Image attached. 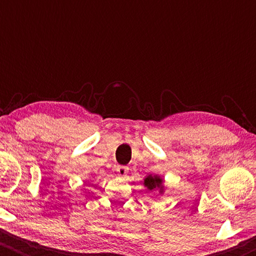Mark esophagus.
Listing matches in <instances>:
<instances>
[{
    "mask_svg": "<svg viewBox=\"0 0 256 256\" xmlns=\"http://www.w3.org/2000/svg\"><path fill=\"white\" fill-rule=\"evenodd\" d=\"M128 166H118L116 169H115V171H116V174H118V176L124 177L126 176V174H128Z\"/></svg>",
    "mask_w": 256,
    "mask_h": 256,
    "instance_id": "obj_1",
    "label": "esophagus"
}]
</instances>
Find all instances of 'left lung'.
I'll return each mask as SVG.
<instances>
[{
    "label": "left lung",
    "instance_id": "1",
    "mask_svg": "<svg viewBox=\"0 0 256 256\" xmlns=\"http://www.w3.org/2000/svg\"><path fill=\"white\" fill-rule=\"evenodd\" d=\"M144 186L148 188L149 192H152L155 190L162 191V180L158 176H148L144 180Z\"/></svg>",
    "mask_w": 256,
    "mask_h": 256
}]
</instances>
